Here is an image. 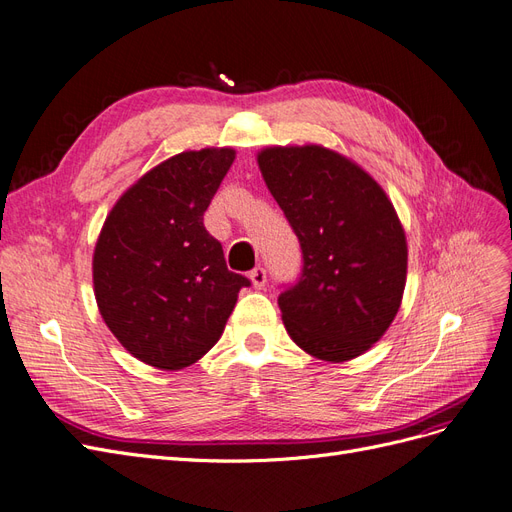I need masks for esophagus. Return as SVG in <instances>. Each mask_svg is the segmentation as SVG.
Returning <instances> with one entry per match:
<instances>
[{
    "label": "esophagus",
    "mask_w": 512,
    "mask_h": 512,
    "mask_svg": "<svg viewBox=\"0 0 512 512\" xmlns=\"http://www.w3.org/2000/svg\"><path fill=\"white\" fill-rule=\"evenodd\" d=\"M250 280L254 284V288H265L267 286V271L262 267H256L254 271H250Z\"/></svg>",
    "instance_id": "34e87169"
}]
</instances>
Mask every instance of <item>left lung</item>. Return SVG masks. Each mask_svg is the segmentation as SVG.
<instances>
[{
	"label": "left lung",
	"instance_id": "8db88e82",
	"mask_svg": "<svg viewBox=\"0 0 512 512\" xmlns=\"http://www.w3.org/2000/svg\"><path fill=\"white\" fill-rule=\"evenodd\" d=\"M260 173L299 237V280L277 297L292 342L342 363L397 316L408 245L395 207L361 166L320 145L267 147Z\"/></svg>",
	"mask_w": 512,
	"mask_h": 512
}]
</instances>
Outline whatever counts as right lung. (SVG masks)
<instances>
[{"instance_id":"add662e5","label":"right lung","mask_w":512,"mask_h":512,"mask_svg":"<svg viewBox=\"0 0 512 512\" xmlns=\"http://www.w3.org/2000/svg\"><path fill=\"white\" fill-rule=\"evenodd\" d=\"M235 149L183 151L151 168L108 213L94 252L106 327L138 361L175 371L224 333L247 277L226 267L203 215Z\"/></svg>"}]
</instances>
